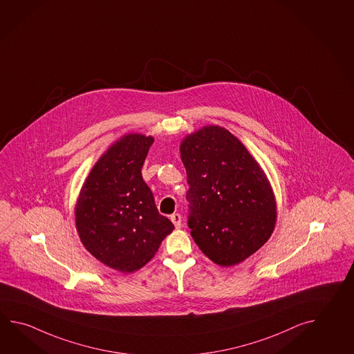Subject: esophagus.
<instances>
[{
  "label": "esophagus",
  "mask_w": 354,
  "mask_h": 354,
  "mask_svg": "<svg viewBox=\"0 0 354 354\" xmlns=\"http://www.w3.org/2000/svg\"><path fill=\"white\" fill-rule=\"evenodd\" d=\"M170 219L173 222L175 228H180L181 227V216L179 213H174L170 216Z\"/></svg>",
  "instance_id": "esophagus-1"
}]
</instances>
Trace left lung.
I'll return each instance as SVG.
<instances>
[{
    "instance_id": "obj_1",
    "label": "left lung",
    "mask_w": 354,
    "mask_h": 354,
    "mask_svg": "<svg viewBox=\"0 0 354 354\" xmlns=\"http://www.w3.org/2000/svg\"><path fill=\"white\" fill-rule=\"evenodd\" d=\"M180 153L193 239L218 265H237L274 231L276 203L266 175L239 138L219 126L188 136Z\"/></svg>"
}]
</instances>
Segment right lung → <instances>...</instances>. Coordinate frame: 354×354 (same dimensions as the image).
Listing matches in <instances>:
<instances>
[{"label":"right lung","instance_id":"right-lung-1","mask_svg":"<svg viewBox=\"0 0 354 354\" xmlns=\"http://www.w3.org/2000/svg\"><path fill=\"white\" fill-rule=\"evenodd\" d=\"M152 142L135 133L112 145L88 175L75 208L82 243L121 272L145 266L174 230L141 174Z\"/></svg>","mask_w":354,"mask_h":354}]
</instances>
